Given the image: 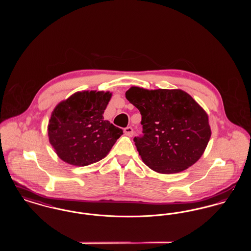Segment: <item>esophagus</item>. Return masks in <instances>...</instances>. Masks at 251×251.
<instances>
[{
    "label": "esophagus",
    "instance_id": "obj_1",
    "mask_svg": "<svg viewBox=\"0 0 251 251\" xmlns=\"http://www.w3.org/2000/svg\"><path fill=\"white\" fill-rule=\"evenodd\" d=\"M124 132H125V134H127L128 136H132V134H133V129H132L131 127H126V128L124 129Z\"/></svg>",
    "mask_w": 251,
    "mask_h": 251
}]
</instances>
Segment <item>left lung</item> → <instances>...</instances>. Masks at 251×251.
<instances>
[{
  "instance_id": "obj_1",
  "label": "left lung",
  "mask_w": 251,
  "mask_h": 251,
  "mask_svg": "<svg viewBox=\"0 0 251 251\" xmlns=\"http://www.w3.org/2000/svg\"><path fill=\"white\" fill-rule=\"evenodd\" d=\"M125 95L142 116L143 135L133 141L148 167L158 173H178L201 157L211 128L208 115L188 93L131 86Z\"/></svg>"
}]
</instances>
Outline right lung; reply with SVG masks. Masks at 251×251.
<instances>
[{"instance_id":"obj_1","label":"right lung","mask_w":251,"mask_h":251,"mask_svg":"<svg viewBox=\"0 0 251 251\" xmlns=\"http://www.w3.org/2000/svg\"><path fill=\"white\" fill-rule=\"evenodd\" d=\"M112 93L76 92L54 108L49 120L50 143L64 162L84 167L107 155L123 131L103 120Z\"/></svg>"}]
</instances>
